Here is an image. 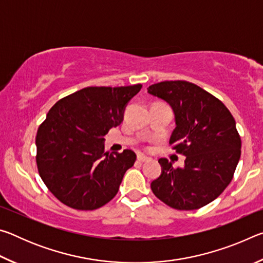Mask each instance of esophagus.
I'll return each mask as SVG.
<instances>
[{"label": "esophagus", "mask_w": 263, "mask_h": 263, "mask_svg": "<svg viewBox=\"0 0 263 263\" xmlns=\"http://www.w3.org/2000/svg\"><path fill=\"white\" fill-rule=\"evenodd\" d=\"M137 160H138V161H140V162H146V161H149L151 158L145 157V155H142V154H138Z\"/></svg>", "instance_id": "34e87169"}]
</instances>
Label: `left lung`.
<instances>
[{
	"mask_svg": "<svg viewBox=\"0 0 263 263\" xmlns=\"http://www.w3.org/2000/svg\"><path fill=\"white\" fill-rule=\"evenodd\" d=\"M147 92L171 105L176 126L169 144L185 157L182 167L159 159L161 175L151 183L153 194L177 210L206 205L232 181L241 154L233 116L215 96L186 81L155 83Z\"/></svg>",
	"mask_w": 263,
	"mask_h": 263,
	"instance_id": "1",
	"label": "left lung"
}]
</instances>
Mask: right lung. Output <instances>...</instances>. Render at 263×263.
I'll return each mask as SVG.
<instances>
[{"mask_svg":"<svg viewBox=\"0 0 263 263\" xmlns=\"http://www.w3.org/2000/svg\"><path fill=\"white\" fill-rule=\"evenodd\" d=\"M141 84L87 87L52 106L35 137L38 172L61 203L95 210L118 193L135 163L131 149L104 152V136L123 122L124 110Z\"/></svg>","mask_w":263,"mask_h":263,"instance_id":"right-lung-1","label":"right lung"}]
</instances>
